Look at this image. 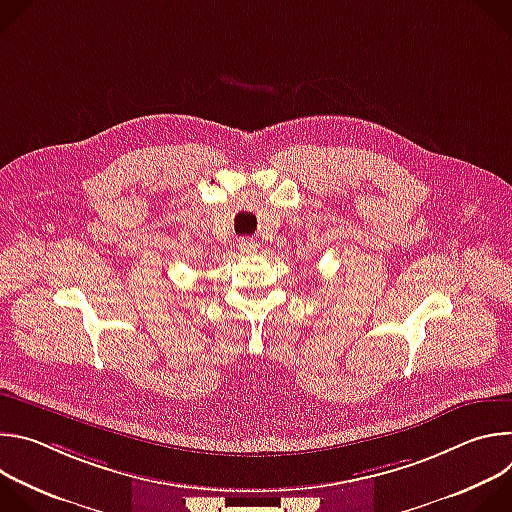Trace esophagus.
Returning a JSON list of instances; mask_svg holds the SVG:
<instances>
[{
  "instance_id": "1",
  "label": "esophagus",
  "mask_w": 512,
  "mask_h": 512,
  "mask_svg": "<svg viewBox=\"0 0 512 512\" xmlns=\"http://www.w3.org/2000/svg\"><path fill=\"white\" fill-rule=\"evenodd\" d=\"M257 243L253 241V239H241L239 241V251H241V255H253L255 251H257Z\"/></svg>"
}]
</instances>
